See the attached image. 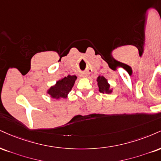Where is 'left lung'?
Masks as SVG:
<instances>
[{"label": "left lung", "mask_w": 161, "mask_h": 161, "mask_svg": "<svg viewBox=\"0 0 161 161\" xmlns=\"http://www.w3.org/2000/svg\"><path fill=\"white\" fill-rule=\"evenodd\" d=\"M97 86L100 93L109 94L113 92V89L110 88V85L108 82L107 79L105 78L103 75H99L97 79Z\"/></svg>", "instance_id": "8db88e82"}]
</instances>
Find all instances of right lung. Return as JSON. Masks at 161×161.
<instances>
[{
  "mask_svg": "<svg viewBox=\"0 0 161 161\" xmlns=\"http://www.w3.org/2000/svg\"><path fill=\"white\" fill-rule=\"evenodd\" d=\"M76 79L77 76L75 75H68L67 76L64 77L57 81L54 86L50 87L46 92V94H49L52 99H65L68 97V94L72 90Z\"/></svg>",
  "mask_w": 161,
  "mask_h": 161,
  "instance_id": "right-lung-1",
  "label": "right lung"
}]
</instances>
